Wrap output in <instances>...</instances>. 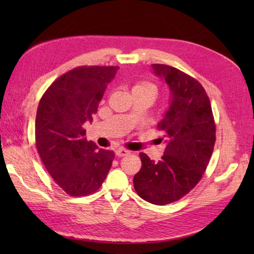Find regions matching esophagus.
Wrapping results in <instances>:
<instances>
[{
  "label": "esophagus",
  "instance_id": "34e87169",
  "mask_svg": "<svg viewBox=\"0 0 254 254\" xmlns=\"http://www.w3.org/2000/svg\"><path fill=\"white\" fill-rule=\"evenodd\" d=\"M128 153H130V151H128V150L123 149V148H120V149L117 150V151H115V154H117L118 157H124V156H127V154H128Z\"/></svg>",
  "mask_w": 254,
  "mask_h": 254
}]
</instances>
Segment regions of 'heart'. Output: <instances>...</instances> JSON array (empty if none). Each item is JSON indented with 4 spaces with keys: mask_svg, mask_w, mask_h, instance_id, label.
Wrapping results in <instances>:
<instances>
[{
    "mask_svg": "<svg viewBox=\"0 0 254 254\" xmlns=\"http://www.w3.org/2000/svg\"><path fill=\"white\" fill-rule=\"evenodd\" d=\"M132 91H150V92H152L154 95H156V93H157L156 87H154L153 85L149 84V83H139V84H136V85L133 86Z\"/></svg>",
    "mask_w": 254,
    "mask_h": 254,
    "instance_id": "obj_1",
    "label": "heart"
}]
</instances>
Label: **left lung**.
I'll return each mask as SVG.
<instances>
[{
  "label": "left lung",
  "instance_id": "8db88e82",
  "mask_svg": "<svg viewBox=\"0 0 254 254\" xmlns=\"http://www.w3.org/2000/svg\"><path fill=\"white\" fill-rule=\"evenodd\" d=\"M153 74L169 88V106L158 123L166 150L154 162L140 153L142 167L133 185L141 198L154 205L170 204L195 187L207 167L215 144V123L205 89L175 67L152 64Z\"/></svg>",
  "mask_w": 254,
  "mask_h": 254
}]
</instances>
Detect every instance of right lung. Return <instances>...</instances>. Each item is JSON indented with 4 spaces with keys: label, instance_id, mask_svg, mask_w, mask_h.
Here are the masks:
<instances>
[{
    "label": "right lung",
    "instance_id": "right-lung-1",
    "mask_svg": "<svg viewBox=\"0 0 254 254\" xmlns=\"http://www.w3.org/2000/svg\"><path fill=\"white\" fill-rule=\"evenodd\" d=\"M119 67H78L60 76L41 97L36 118V144L51 177L67 194L85 196L102 186L114 152L85 137L98 103Z\"/></svg>",
    "mask_w": 254,
    "mask_h": 254
}]
</instances>
